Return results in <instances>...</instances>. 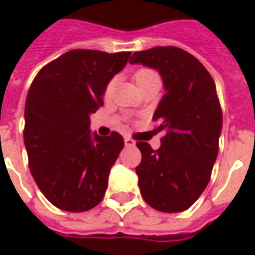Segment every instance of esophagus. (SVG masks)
<instances>
[{
  "label": "esophagus",
  "instance_id": "1",
  "mask_svg": "<svg viewBox=\"0 0 255 255\" xmlns=\"http://www.w3.org/2000/svg\"><path fill=\"white\" fill-rule=\"evenodd\" d=\"M124 145L128 146V147H129V146H135V140L131 139V138H128V136H126V138H124Z\"/></svg>",
  "mask_w": 255,
  "mask_h": 255
}]
</instances>
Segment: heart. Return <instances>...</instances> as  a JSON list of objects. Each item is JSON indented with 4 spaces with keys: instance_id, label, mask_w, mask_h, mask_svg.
Wrapping results in <instances>:
<instances>
[{
    "instance_id": "1",
    "label": "heart",
    "mask_w": 255,
    "mask_h": 255,
    "mask_svg": "<svg viewBox=\"0 0 255 255\" xmlns=\"http://www.w3.org/2000/svg\"><path fill=\"white\" fill-rule=\"evenodd\" d=\"M153 77H157V74L150 70V69H145V67H142V69H138L136 72L133 73V78H135V81H136V84H140V83H143L146 80H149V78ZM113 87H115V80H112L108 83L106 85V88H105V94L106 95H109L110 92L113 91Z\"/></svg>"
}]
</instances>
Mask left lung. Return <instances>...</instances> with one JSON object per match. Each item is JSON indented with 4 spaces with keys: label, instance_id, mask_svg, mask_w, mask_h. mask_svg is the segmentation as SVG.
I'll list each match as a JSON object with an SVG mask.
<instances>
[{
    "label": "left lung",
    "instance_id": "1",
    "mask_svg": "<svg viewBox=\"0 0 255 255\" xmlns=\"http://www.w3.org/2000/svg\"><path fill=\"white\" fill-rule=\"evenodd\" d=\"M131 65L157 70L164 85L153 120L164 132L153 150L146 142L135 168L140 195L161 213L185 211L206 189L222 131V112L213 77L193 55L177 47H156L135 52Z\"/></svg>",
    "mask_w": 255,
    "mask_h": 255
}]
</instances>
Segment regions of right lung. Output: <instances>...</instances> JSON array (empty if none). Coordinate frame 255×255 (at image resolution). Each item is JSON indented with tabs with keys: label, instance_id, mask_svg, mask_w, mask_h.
I'll return each mask as SVG.
<instances>
[{
	"label": "right lung",
	"instance_id": "right-lung-1",
	"mask_svg": "<svg viewBox=\"0 0 255 255\" xmlns=\"http://www.w3.org/2000/svg\"><path fill=\"white\" fill-rule=\"evenodd\" d=\"M129 55L73 49L44 66L28 90L23 132L28 167L55 207L83 213L105 196L124 139L117 132H92L90 116Z\"/></svg>",
	"mask_w": 255,
	"mask_h": 255
}]
</instances>
